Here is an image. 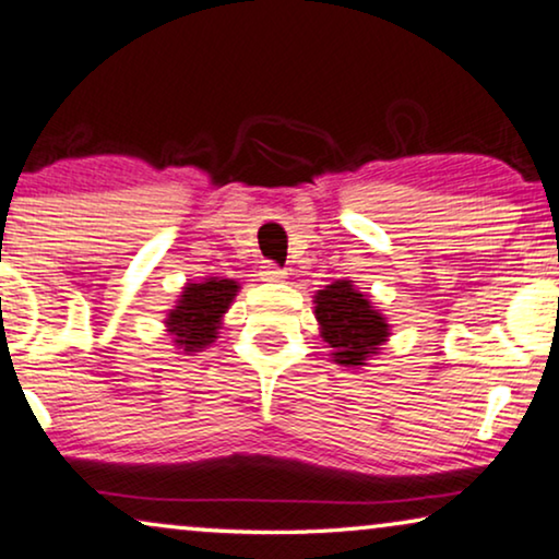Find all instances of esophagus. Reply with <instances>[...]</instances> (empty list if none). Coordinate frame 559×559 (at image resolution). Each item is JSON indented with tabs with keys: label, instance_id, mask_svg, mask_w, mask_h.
Returning <instances> with one entry per match:
<instances>
[{
	"label": "esophagus",
	"instance_id": "34e87169",
	"mask_svg": "<svg viewBox=\"0 0 559 559\" xmlns=\"http://www.w3.org/2000/svg\"><path fill=\"white\" fill-rule=\"evenodd\" d=\"M260 278L271 281V284H278V281L286 278V271L278 263H273V260H265V263L260 265Z\"/></svg>",
	"mask_w": 559,
	"mask_h": 559
}]
</instances>
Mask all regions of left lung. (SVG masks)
<instances>
[{
    "label": "left lung",
    "instance_id": "left-lung-1",
    "mask_svg": "<svg viewBox=\"0 0 559 559\" xmlns=\"http://www.w3.org/2000/svg\"><path fill=\"white\" fill-rule=\"evenodd\" d=\"M317 319L322 337L334 349L340 366H362L389 337V324L349 281H334L317 294Z\"/></svg>",
    "mask_w": 559,
    "mask_h": 559
}]
</instances>
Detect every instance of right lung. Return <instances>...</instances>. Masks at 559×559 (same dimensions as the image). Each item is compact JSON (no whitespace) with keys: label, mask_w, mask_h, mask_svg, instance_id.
Segmentation results:
<instances>
[{"label":"right lung","mask_w":559,"mask_h":559,"mask_svg":"<svg viewBox=\"0 0 559 559\" xmlns=\"http://www.w3.org/2000/svg\"><path fill=\"white\" fill-rule=\"evenodd\" d=\"M237 286L233 278H206L204 284H189L183 288L178 307L170 309L168 326L174 342L186 353H197L217 340L219 319L233 304Z\"/></svg>","instance_id":"add662e5"}]
</instances>
